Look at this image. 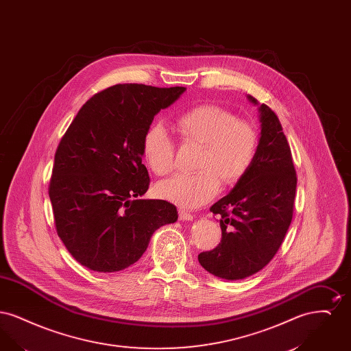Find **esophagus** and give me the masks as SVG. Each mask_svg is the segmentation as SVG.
I'll use <instances>...</instances> for the list:
<instances>
[{
    "instance_id": "obj_1",
    "label": "esophagus",
    "mask_w": 351,
    "mask_h": 351,
    "mask_svg": "<svg viewBox=\"0 0 351 351\" xmlns=\"http://www.w3.org/2000/svg\"><path fill=\"white\" fill-rule=\"evenodd\" d=\"M179 217H180V219H183V221H192L195 216L191 215L189 212L184 210V209H179Z\"/></svg>"
}]
</instances>
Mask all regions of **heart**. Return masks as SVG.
<instances>
[{
    "instance_id": "obj_1",
    "label": "heart",
    "mask_w": 351,
    "mask_h": 351,
    "mask_svg": "<svg viewBox=\"0 0 351 351\" xmlns=\"http://www.w3.org/2000/svg\"><path fill=\"white\" fill-rule=\"evenodd\" d=\"M178 130L184 139L201 143L197 172H178L158 183L160 199L184 208H199L212 200L221 188L238 183L254 165L259 133L246 119L228 109L204 104L180 114ZM143 156L155 175L163 176L175 166V143L162 123H154L143 135Z\"/></svg>"
}]
</instances>
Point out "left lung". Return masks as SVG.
<instances>
[{"label": "left lung", "instance_id": "1", "mask_svg": "<svg viewBox=\"0 0 351 351\" xmlns=\"http://www.w3.org/2000/svg\"><path fill=\"white\" fill-rule=\"evenodd\" d=\"M247 99L254 105L258 101ZM261 138L250 171L232 192L210 206L219 216L221 243L199 254L215 276L239 280L267 266L279 250L293 215L298 178L282 123L267 105H259Z\"/></svg>", "mask_w": 351, "mask_h": 351}]
</instances>
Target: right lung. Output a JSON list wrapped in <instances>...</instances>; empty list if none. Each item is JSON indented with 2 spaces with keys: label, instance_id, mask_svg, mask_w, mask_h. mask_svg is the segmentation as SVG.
Listing matches in <instances>:
<instances>
[{
  "label": "right lung",
  "instance_id": "obj_1",
  "mask_svg": "<svg viewBox=\"0 0 351 351\" xmlns=\"http://www.w3.org/2000/svg\"><path fill=\"white\" fill-rule=\"evenodd\" d=\"M184 86H109L82 106L55 152L49 195L55 226L84 267L116 272L134 265L151 237L178 219L166 200L141 199L150 185L143 135Z\"/></svg>",
  "mask_w": 351,
  "mask_h": 351
}]
</instances>
